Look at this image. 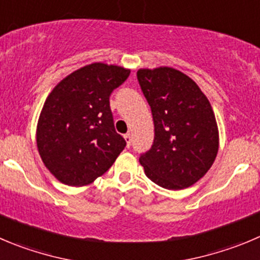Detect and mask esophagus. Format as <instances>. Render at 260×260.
Segmentation results:
<instances>
[{
	"label": "esophagus",
	"instance_id": "obj_1",
	"mask_svg": "<svg viewBox=\"0 0 260 260\" xmlns=\"http://www.w3.org/2000/svg\"><path fill=\"white\" fill-rule=\"evenodd\" d=\"M123 138H125L126 145H127V147H130V145H132V135L125 134V135H123Z\"/></svg>",
	"mask_w": 260,
	"mask_h": 260
}]
</instances>
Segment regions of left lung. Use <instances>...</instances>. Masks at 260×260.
Returning <instances> with one entry per match:
<instances>
[{"instance_id": "left-lung-1", "label": "left lung", "mask_w": 260, "mask_h": 260, "mask_svg": "<svg viewBox=\"0 0 260 260\" xmlns=\"http://www.w3.org/2000/svg\"><path fill=\"white\" fill-rule=\"evenodd\" d=\"M150 106L154 142L140 155L148 179L169 190H181L208 172L218 153V126L206 94L176 69H140L137 73Z\"/></svg>"}]
</instances>
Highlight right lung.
<instances>
[{
  "instance_id": "obj_1",
  "label": "right lung",
  "mask_w": 260,
  "mask_h": 260,
  "mask_svg": "<svg viewBox=\"0 0 260 260\" xmlns=\"http://www.w3.org/2000/svg\"><path fill=\"white\" fill-rule=\"evenodd\" d=\"M128 75V69L94 62L71 73L49 93L37 125V147L60 182L90 184L123 150L126 142L115 130L110 95Z\"/></svg>"
}]
</instances>
